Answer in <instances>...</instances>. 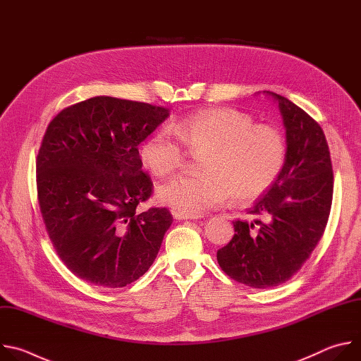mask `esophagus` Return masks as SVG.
<instances>
[{"instance_id":"34e87169","label":"esophagus","mask_w":361,"mask_h":361,"mask_svg":"<svg viewBox=\"0 0 361 361\" xmlns=\"http://www.w3.org/2000/svg\"><path fill=\"white\" fill-rule=\"evenodd\" d=\"M174 217L177 220H197V219H201L202 216L200 214H184V213H174Z\"/></svg>"}]
</instances>
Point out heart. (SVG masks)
Segmentation results:
<instances>
[{
	"mask_svg": "<svg viewBox=\"0 0 361 361\" xmlns=\"http://www.w3.org/2000/svg\"><path fill=\"white\" fill-rule=\"evenodd\" d=\"M202 154L197 176H180L157 190L159 200L177 213L201 214L219 207L231 194L248 201L267 191L283 173L288 144L271 124H255L235 109H212L191 114L170 128L154 133L142 144V164L156 177L180 170L185 154Z\"/></svg>",
	"mask_w": 361,
	"mask_h": 361,
	"instance_id": "1",
	"label": "heart"
}]
</instances>
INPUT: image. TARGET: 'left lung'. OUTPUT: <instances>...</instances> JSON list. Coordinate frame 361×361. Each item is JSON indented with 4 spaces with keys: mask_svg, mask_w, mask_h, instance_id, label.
Wrapping results in <instances>:
<instances>
[{
    "mask_svg": "<svg viewBox=\"0 0 361 361\" xmlns=\"http://www.w3.org/2000/svg\"><path fill=\"white\" fill-rule=\"evenodd\" d=\"M284 120L288 157L277 181L247 214L234 221V237L217 251L221 270L254 288L290 280L320 241L333 201L330 149L320 124L290 99L270 92Z\"/></svg>",
    "mask_w": 361,
    "mask_h": 361,
    "instance_id": "1",
    "label": "left lung"
}]
</instances>
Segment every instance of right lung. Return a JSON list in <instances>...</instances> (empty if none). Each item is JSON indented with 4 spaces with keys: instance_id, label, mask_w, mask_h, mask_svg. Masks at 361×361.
I'll use <instances>...</instances> for the list:
<instances>
[{
    "instance_id": "right-lung-1",
    "label": "right lung",
    "mask_w": 361,
    "mask_h": 361,
    "mask_svg": "<svg viewBox=\"0 0 361 361\" xmlns=\"http://www.w3.org/2000/svg\"><path fill=\"white\" fill-rule=\"evenodd\" d=\"M169 109L116 97H92L49 121L37 156V197L48 237L77 277L118 288L156 260L173 216L138 213L152 194L138 145Z\"/></svg>"
}]
</instances>
